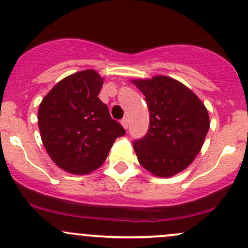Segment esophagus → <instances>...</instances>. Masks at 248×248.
I'll return each mask as SVG.
<instances>
[{"instance_id": "1", "label": "esophagus", "mask_w": 248, "mask_h": 248, "mask_svg": "<svg viewBox=\"0 0 248 248\" xmlns=\"http://www.w3.org/2000/svg\"><path fill=\"white\" fill-rule=\"evenodd\" d=\"M121 124H122V126H124V128H128V119H127V117H124V119L121 120Z\"/></svg>"}]
</instances>
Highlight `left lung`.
Wrapping results in <instances>:
<instances>
[{"label": "left lung", "instance_id": "8db88e82", "mask_svg": "<svg viewBox=\"0 0 248 248\" xmlns=\"http://www.w3.org/2000/svg\"><path fill=\"white\" fill-rule=\"evenodd\" d=\"M150 111L149 131L133 141L139 163L151 174L170 177L193 162L210 127L201 99L172 78L133 80Z\"/></svg>", "mask_w": 248, "mask_h": 248}]
</instances>
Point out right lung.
<instances>
[{
  "label": "right lung",
  "mask_w": 248,
  "mask_h": 248,
  "mask_svg": "<svg viewBox=\"0 0 248 248\" xmlns=\"http://www.w3.org/2000/svg\"><path fill=\"white\" fill-rule=\"evenodd\" d=\"M102 86L96 71L78 72L57 82L39 106L38 127L47 155L72 174L99 168L116 138L126 133L99 99Z\"/></svg>",
  "instance_id": "1"
}]
</instances>
